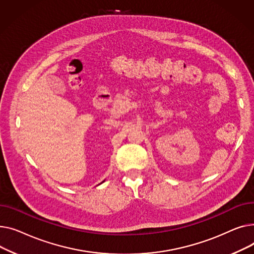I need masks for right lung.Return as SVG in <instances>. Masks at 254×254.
<instances>
[{
  "mask_svg": "<svg viewBox=\"0 0 254 254\" xmlns=\"http://www.w3.org/2000/svg\"><path fill=\"white\" fill-rule=\"evenodd\" d=\"M103 182H104V181H103ZM103 182H102V183H103Z\"/></svg>",
  "mask_w": 254,
  "mask_h": 254,
  "instance_id": "right-lung-1",
  "label": "right lung"
}]
</instances>
